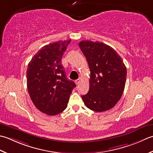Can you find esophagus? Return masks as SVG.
Returning <instances> with one entry per match:
<instances>
[{
    "mask_svg": "<svg viewBox=\"0 0 153 153\" xmlns=\"http://www.w3.org/2000/svg\"><path fill=\"white\" fill-rule=\"evenodd\" d=\"M80 79H78L77 80H76L75 81H74V82H75L76 85H79L80 84Z\"/></svg>",
    "mask_w": 153,
    "mask_h": 153,
    "instance_id": "obj_1",
    "label": "esophagus"
}]
</instances>
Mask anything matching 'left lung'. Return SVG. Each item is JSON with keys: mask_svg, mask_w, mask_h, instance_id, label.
Here are the masks:
<instances>
[{"mask_svg": "<svg viewBox=\"0 0 153 153\" xmlns=\"http://www.w3.org/2000/svg\"><path fill=\"white\" fill-rule=\"evenodd\" d=\"M79 45L90 71L89 90L81 96L84 103L94 111L110 110L123 94L127 77L126 65L119 54L104 43L83 40Z\"/></svg>", "mask_w": 153, "mask_h": 153, "instance_id": "1", "label": "left lung"}]
</instances>
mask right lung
I'll return each instance as SVG.
<instances>
[{
    "label": "right lung",
    "mask_w": 153,
    "mask_h": 153,
    "mask_svg": "<svg viewBox=\"0 0 153 153\" xmlns=\"http://www.w3.org/2000/svg\"><path fill=\"white\" fill-rule=\"evenodd\" d=\"M71 39L45 45L34 55L26 72L27 87L36 107L49 116H55L67 107L76 85L67 78L61 59Z\"/></svg>",
    "instance_id": "1"
}]
</instances>
